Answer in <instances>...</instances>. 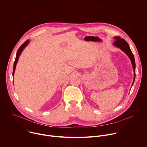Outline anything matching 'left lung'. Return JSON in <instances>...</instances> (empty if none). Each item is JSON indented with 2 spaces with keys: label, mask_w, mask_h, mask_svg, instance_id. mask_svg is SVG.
<instances>
[{
  "label": "left lung",
  "mask_w": 147,
  "mask_h": 147,
  "mask_svg": "<svg viewBox=\"0 0 147 147\" xmlns=\"http://www.w3.org/2000/svg\"><path fill=\"white\" fill-rule=\"evenodd\" d=\"M114 38V40H115L114 43L113 45L116 47L118 48H119L122 51H123L129 58V59L131 61V65H132V67H133V72H134V78H133V83L131 84V87L133 85L134 80H135V77H136V73H135V69H136V64H135V60H134V56L130 50V48L129 47V44L127 43V42L123 40V38H121L120 37L118 36H116V37H113Z\"/></svg>",
  "instance_id": "left-lung-1"
}]
</instances>
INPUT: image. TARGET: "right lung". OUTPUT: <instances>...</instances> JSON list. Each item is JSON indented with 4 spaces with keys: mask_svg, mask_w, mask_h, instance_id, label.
<instances>
[{
    "mask_svg": "<svg viewBox=\"0 0 147 147\" xmlns=\"http://www.w3.org/2000/svg\"><path fill=\"white\" fill-rule=\"evenodd\" d=\"M29 40H26L21 47L20 48L18 49V51H17V55H16V60H15V61H14V67H13V76L14 78V72H15V70H16V65L18 63V59H19V57L21 54V53L22 52V51H24V49L25 48V47L29 44ZM14 83V82H13Z\"/></svg>",
    "mask_w": 147,
    "mask_h": 147,
    "instance_id": "1",
    "label": "right lung"
}]
</instances>
